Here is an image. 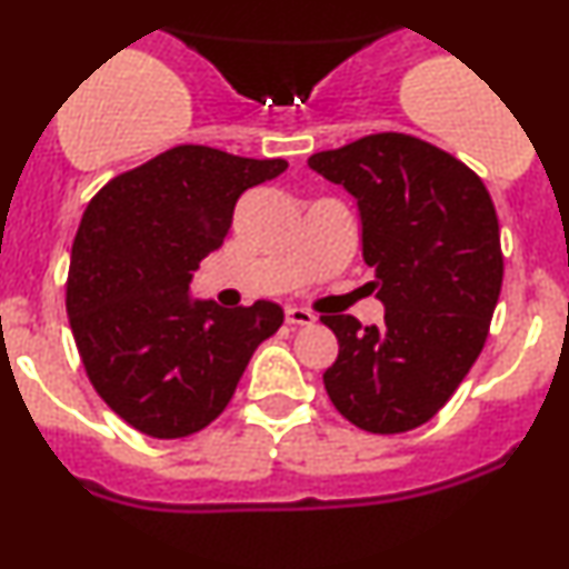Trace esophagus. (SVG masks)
Segmentation results:
<instances>
[{"instance_id":"1","label":"esophagus","mask_w":569,"mask_h":569,"mask_svg":"<svg viewBox=\"0 0 569 569\" xmlns=\"http://www.w3.org/2000/svg\"><path fill=\"white\" fill-rule=\"evenodd\" d=\"M286 323L291 326H312L316 323V316L305 307H286Z\"/></svg>"}]
</instances>
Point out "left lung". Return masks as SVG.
Instances as JSON below:
<instances>
[{
    "label": "left lung",
    "mask_w": 569,
    "mask_h": 569,
    "mask_svg": "<svg viewBox=\"0 0 569 569\" xmlns=\"http://www.w3.org/2000/svg\"><path fill=\"white\" fill-rule=\"evenodd\" d=\"M307 166L358 202L382 326L323 316L339 356L323 371L342 417L403 433L439 411L479 358L502 286L500 227L485 181L433 143L375 133Z\"/></svg>",
    "instance_id": "1"
}]
</instances>
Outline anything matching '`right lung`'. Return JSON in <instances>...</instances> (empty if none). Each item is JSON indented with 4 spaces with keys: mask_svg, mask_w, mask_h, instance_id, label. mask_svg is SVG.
<instances>
[{
    "mask_svg": "<svg viewBox=\"0 0 569 569\" xmlns=\"http://www.w3.org/2000/svg\"><path fill=\"white\" fill-rule=\"evenodd\" d=\"M286 168L184 143L84 208L67 280L71 335L96 393L141 433L181 439L217 420L283 323L276 302L227 310L192 299L189 283L224 243L240 194Z\"/></svg>",
    "mask_w": 569,
    "mask_h": 569,
    "instance_id": "right-lung-1",
    "label": "right lung"
}]
</instances>
